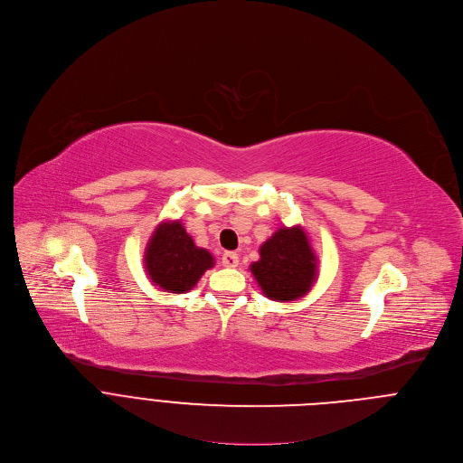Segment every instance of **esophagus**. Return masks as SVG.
<instances>
[{
    "mask_svg": "<svg viewBox=\"0 0 463 463\" xmlns=\"http://www.w3.org/2000/svg\"><path fill=\"white\" fill-rule=\"evenodd\" d=\"M238 261H240V258H238V254H236V252H225V254L222 256V263H223V267L234 269V267H238Z\"/></svg>",
    "mask_w": 463,
    "mask_h": 463,
    "instance_id": "1",
    "label": "esophagus"
}]
</instances>
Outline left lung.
I'll list each match as a JSON object with an SVG mask.
<instances>
[{
  "label": "left lung",
  "instance_id": "8db88e82",
  "mask_svg": "<svg viewBox=\"0 0 463 463\" xmlns=\"http://www.w3.org/2000/svg\"><path fill=\"white\" fill-rule=\"evenodd\" d=\"M250 272L269 299L296 301L308 294L317 278V258L307 232L296 227L278 229L261 247Z\"/></svg>",
  "mask_w": 463,
  "mask_h": 463
}]
</instances>
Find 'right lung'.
Instances as JSON below:
<instances>
[{
  "label": "right lung",
  "mask_w": 463,
  "mask_h": 463,
  "mask_svg": "<svg viewBox=\"0 0 463 463\" xmlns=\"http://www.w3.org/2000/svg\"><path fill=\"white\" fill-rule=\"evenodd\" d=\"M144 267L153 285L171 294H184L194 288L207 269L214 267V258L194 245L180 220H165L149 238Z\"/></svg>",
  "instance_id": "right-lung-1"
}]
</instances>
